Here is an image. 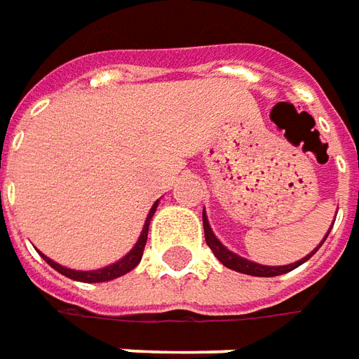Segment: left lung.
<instances>
[{"instance_id": "8db88e82", "label": "left lung", "mask_w": 359, "mask_h": 359, "mask_svg": "<svg viewBox=\"0 0 359 359\" xmlns=\"http://www.w3.org/2000/svg\"><path fill=\"white\" fill-rule=\"evenodd\" d=\"M332 225H334V223H332ZM330 229H328V233H330ZM203 231H205V243H208L209 249L213 251V255L217 257L221 263L225 264L227 269H231V271H237V273H243V275H251V276H278V275H285V273H290V271H294L297 266H300L302 263H306L310 257H312V255L322 247V243L326 241V237H328V233H326V235H324V239L320 241L318 247H316L314 251H310V255H306L304 259L297 261V263L283 264V266H269V264L252 263V261H249V259H243L241 255L229 251V249H227V247H225V245L215 237V233H213L211 225H209L205 211H203Z\"/></svg>"}]
</instances>
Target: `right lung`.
Wrapping results in <instances>:
<instances>
[{
    "mask_svg": "<svg viewBox=\"0 0 359 359\" xmlns=\"http://www.w3.org/2000/svg\"><path fill=\"white\" fill-rule=\"evenodd\" d=\"M158 203H160V199L151 205L150 213H148V217H146V223H144V227H142V233L140 237H138V241H136V245H134L120 261H116V263L102 266V269H96V271H74V269H67V266H62V264L55 263L53 259H49V257L43 255V252H41V257H43L57 273L69 276V278H73V280H79V283H108V280H114L118 276L130 273L132 269H136L138 263L142 261V252H144V247H146V241H148L150 221L151 217H154V213H156V209H158Z\"/></svg>",
    "mask_w": 359,
    "mask_h": 359,
    "instance_id": "1",
    "label": "right lung"
}]
</instances>
